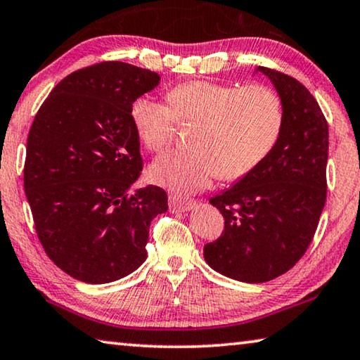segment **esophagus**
<instances>
[{
    "label": "esophagus",
    "instance_id": "obj_1",
    "mask_svg": "<svg viewBox=\"0 0 360 360\" xmlns=\"http://www.w3.org/2000/svg\"><path fill=\"white\" fill-rule=\"evenodd\" d=\"M193 207H194V200L176 198V196H174V194H170L169 196V210L170 212H188V210H193Z\"/></svg>",
    "mask_w": 360,
    "mask_h": 360
}]
</instances>
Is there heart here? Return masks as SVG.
<instances>
[{
	"instance_id": "obj_1",
	"label": "heart",
	"mask_w": 360,
	"mask_h": 360,
	"mask_svg": "<svg viewBox=\"0 0 360 360\" xmlns=\"http://www.w3.org/2000/svg\"><path fill=\"white\" fill-rule=\"evenodd\" d=\"M129 118L139 141L155 153L172 142L176 122L194 123L191 148L169 151L148 170L156 185L191 194L217 175L238 180L253 172L278 142L285 112L278 94L267 86L194 80L170 88L167 104L136 99Z\"/></svg>"
}]
</instances>
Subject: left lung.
Masks as SVG:
<instances>
[{"label":"left lung","mask_w":360,"mask_h":360,"mask_svg":"<svg viewBox=\"0 0 360 360\" xmlns=\"http://www.w3.org/2000/svg\"><path fill=\"white\" fill-rule=\"evenodd\" d=\"M281 99L278 142L253 172L210 199L224 231L204 247L209 266L243 283H264L295 266L326 204L329 126L316 99L291 75L257 66Z\"/></svg>","instance_id":"obj_1"}]
</instances>
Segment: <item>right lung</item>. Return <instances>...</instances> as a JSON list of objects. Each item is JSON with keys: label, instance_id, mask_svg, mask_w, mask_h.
Wrapping results in <instances>:
<instances>
[{"label": "right lung", "instance_id": "right-lung-1", "mask_svg": "<svg viewBox=\"0 0 360 360\" xmlns=\"http://www.w3.org/2000/svg\"><path fill=\"white\" fill-rule=\"evenodd\" d=\"M161 77L122 61L79 69L56 85L31 124L25 194L47 256L72 278L103 285L147 259L150 223L167 194L148 185L129 109Z\"/></svg>", "mask_w": 360, "mask_h": 360}]
</instances>
